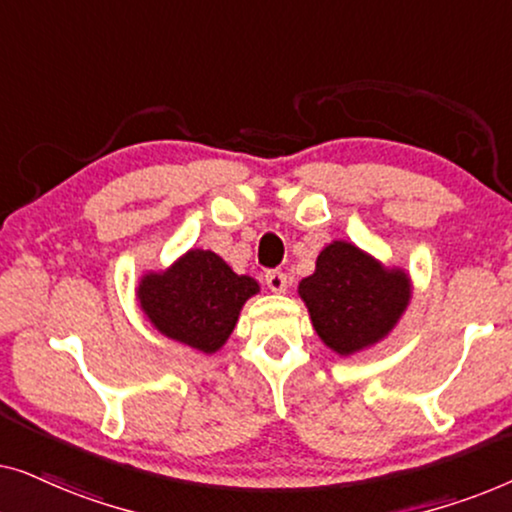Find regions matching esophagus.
Instances as JSON below:
<instances>
[{
	"label": "esophagus",
	"mask_w": 512,
	"mask_h": 512,
	"mask_svg": "<svg viewBox=\"0 0 512 512\" xmlns=\"http://www.w3.org/2000/svg\"><path fill=\"white\" fill-rule=\"evenodd\" d=\"M265 284H268V289L275 293H284L286 289H289V279H286L284 272H279V270L268 272V275H265Z\"/></svg>",
	"instance_id": "1"
}]
</instances>
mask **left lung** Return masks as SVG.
<instances>
[{"instance_id": "1", "label": "left lung", "mask_w": 512, "mask_h": 512, "mask_svg": "<svg viewBox=\"0 0 512 512\" xmlns=\"http://www.w3.org/2000/svg\"><path fill=\"white\" fill-rule=\"evenodd\" d=\"M321 342L340 356L359 354L394 331L412 298L410 275L387 268L352 242L333 240L298 284Z\"/></svg>"}]
</instances>
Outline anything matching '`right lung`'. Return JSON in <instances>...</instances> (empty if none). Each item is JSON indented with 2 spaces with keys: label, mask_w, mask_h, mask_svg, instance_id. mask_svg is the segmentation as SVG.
I'll return each mask as SVG.
<instances>
[{
  "label": "right lung",
  "mask_w": 512,
  "mask_h": 512,
  "mask_svg": "<svg viewBox=\"0 0 512 512\" xmlns=\"http://www.w3.org/2000/svg\"><path fill=\"white\" fill-rule=\"evenodd\" d=\"M258 291L254 277L237 275L214 251L188 249L167 270L142 275L137 300L160 335L214 354Z\"/></svg>",
  "instance_id": "add662e5"
}]
</instances>
